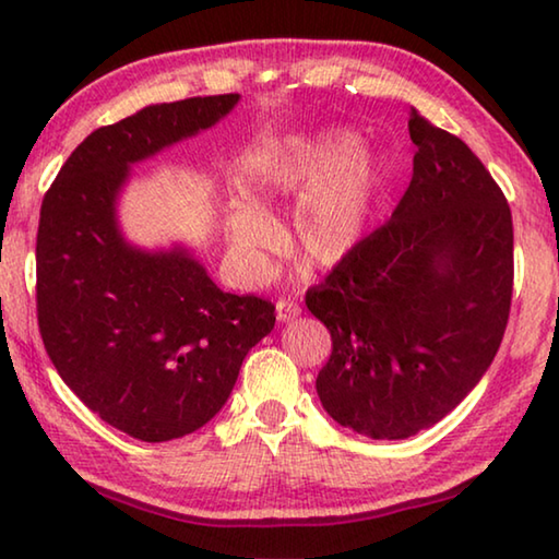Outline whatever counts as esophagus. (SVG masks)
<instances>
[{
    "instance_id": "1",
    "label": "esophagus",
    "mask_w": 559,
    "mask_h": 559,
    "mask_svg": "<svg viewBox=\"0 0 559 559\" xmlns=\"http://www.w3.org/2000/svg\"><path fill=\"white\" fill-rule=\"evenodd\" d=\"M300 302L293 300V298H281L278 306H276V313H278V320H283V323H290V320H296L300 316Z\"/></svg>"
}]
</instances>
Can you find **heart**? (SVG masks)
I'll return each instance as SVG.
<instances>
[{"label": "heart", "mask_w": 559, "mask_h": 559, "mask_svg": "<svg viewBox=\"0 0 559 559\" xmlns=\"http://www.w3.org/2000/svg\"><path fill=\"white\" fill-rule=\"evenodd\" d=\"M306 186L290 214L293 253L308 269L343 261L362 239L374 194L372 167L347 132L288 140L246 177L249 200L234 202L226 219L231 249L261 269V257L276 243V226L263 206Z\"/></svg>", "instance_id": "b5f03b06"}]
</instances>
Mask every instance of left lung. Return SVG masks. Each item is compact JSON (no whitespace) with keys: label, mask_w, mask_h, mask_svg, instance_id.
<instances>
[{"label":"left lung","mask_w":559,"mask_h":559,"mask_svg":"<svg viewBox=\"0 0 559 559\" xmlns=\"http://www.w3.org/2000/svg\"><path fill=\"white\" fill-rule=\"evenodd\" d=\"M414 175L392 219L306 306L333 353L316 390L337 424L406 439L456 409L493 362L513 298V216L461 138L409 112Z\"/></svg>","instance_id":"1"}]
</instances>
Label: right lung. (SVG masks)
Returning a JSON list of instances; mask_svg holds the SVG:
<instances>
[{
    "label": "right lung",
    "instance_id": "obj_1",
    "mask_svg": "<svg viewBox=\"0 0 559 559\" xmlns=\"http://www.w3.org/2000/svg\"><path fill=\"white\" fill-rule=\"evenodd\" d=\"M239 93L147 106L93 130L41 202L36 318L73 394L110 427L169 441L204 427L229 400L276 306L216 288L185 251L145 253L120 239L116 197L128 167L212 128Z\"/></svg>",
    "mask_w": 559,
    "mask_h": 559
}]
</instances>
